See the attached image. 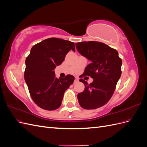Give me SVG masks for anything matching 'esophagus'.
Here are the masks:
<instances>
[{
	"label": "esophagus",
	"mask_w": 147,
	"mask_h": 147,
	"mask_svg": "<svg viewBox=\"0 0 147 147\" xmlns=\"http://www.w3.org/2000/svg\"><path fill=\"white\" fill-rule=\"evenodd\" d=\"M79 82V79L77 77H75V80H74V83H77Z\"/></svg>",
	"instance_id": "1"
}]
</instances>
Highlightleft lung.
<instances>
[{"instance_id":"1","label":"left lung","mask_w":147,"mask_h":147,"mask_svg":"<svg viewBox=\"0 0 147 147\" xmlns=\"http://www.w3.org/2000/svg\"><path fill=\"white\" fill-rule=\"evenodd\" d=\"M77 51L91 61L83 75L90 76L93 82L84 84V90L77 95L79 104L84 109H96L106 104L112 97L121 75L122 61L118 51L104 43L90 41L75 44Z\"/></svg>"}]
</instances>
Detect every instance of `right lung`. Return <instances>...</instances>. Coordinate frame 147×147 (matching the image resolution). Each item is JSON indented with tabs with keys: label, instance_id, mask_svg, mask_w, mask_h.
I'll return each mask as SVG.
<instances>
[{
	"label": "right lung",
	"instance_id": "obj_1",
	"mask_svg": "<svg viewBox=\"0 0 147 147\" xmlns=\"http://www.w3.org/2000/svg\"><path fill=\"white\" fill-rule=\"evenodd\" d=\"M71 50L75 51L74 42L49 38L33 46L26 57L25 82L34 102L44 110L58 109L65 91L74 82L73 75L57 78L54 71Z\"/></svg>",
	"mask_w": 147,
	"mask_h": 147
}]
</instances>
